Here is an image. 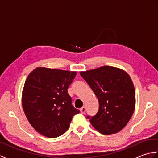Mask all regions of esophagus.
Segmentation results:
<instances>
[{
	"label": "esophagus",
	"instance_id": "obj_1",
	"mask_svg": "<svg viewBox=\"0 0 158 158\" xmlns=\"http://www.w3.org/2000/svg\"><path fill=\"white\" fill-rule=\"evenodd\" d=\"M85 110H86V109H85V106H83L81 109H80V111H81V113L82 114H84L85 113Z\"/></svg>",
	"mask_w": 158,
	"mask_h": 158
}]
</instances>
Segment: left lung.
<instances>
[{
    "label": "left lung",
    "mask_w": 158,
    "mask_h": 158,
    "mask_svg": "<svg viewBox=\"0 0 158 158\" xmlns=\"http://www.w3.org/2000/svg\"><path fill=\"white\" fill-rule=\"evenodd\" d=\"M99 102V109L90 117L92 126L102 135L119 132L129 122L135 111V89L125 70L110 66L80 72Z\"/></svg>",
    "instance_id": "8db88e82"
}]
</instances>
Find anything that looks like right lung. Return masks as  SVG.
Listing matches in <instances>:
<instances>
[{"instance_id": "obj_1", "label": "right lung", "mask_w": 158, "mask_h": 158, "mask_svg": "<svg viewBox=\"0 0 158 158\" xmlns=\"http://www.w3.org/2000/svg\"><path fill=\"white\" fill-rule=\"evenodd\" d=\"M75 71L37 67L23 86L22 107L31 125L41 135L56 138L69 129L72 117L80 111L72 105L67 89Z\"/></svg>"}]
</instances>
